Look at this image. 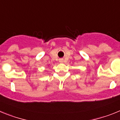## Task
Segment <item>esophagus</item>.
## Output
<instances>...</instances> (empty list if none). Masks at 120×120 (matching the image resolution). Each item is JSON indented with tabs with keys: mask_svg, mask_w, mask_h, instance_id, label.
<instances>
[{
	"mask_svg": "<svg viewBox=\"0 0 120 120\" xmlns=\"http://www.w3.org/2000/svg\"><path fill=\"white\" fill-rule=\"evenodd\" d=\"M64 62V59H59V62H61V63H62V62Z\"/></svg>",
	"mask_w": 120,
	"mask_h": 120,
	"instance_id": "34e87169",
	"label": "esophagus"
}]
</instances>
